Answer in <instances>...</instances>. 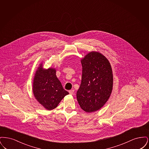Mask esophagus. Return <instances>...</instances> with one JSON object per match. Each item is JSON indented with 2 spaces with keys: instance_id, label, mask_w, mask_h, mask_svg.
Returning <instances> with one entry per match:
<instances>
[{
  "instance_id": "1",
  "label": "esophagus",
  "mask_w": 149,
  "mask_h": 149,
  "mask_svg": "<svg viewBox=\"0 0 149 149\" xmlns=\"http://www.w3.org/2000/svg\"><path fill=\"white\" fill-rule=\"evenodd\" d=\"M69 93L70 94H71V95H72L73 94H74V90H70L69 91Z\"/></svg>"
}]
</instances>
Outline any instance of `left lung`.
<instances>
[{
  "instance_id": "1",
  "label": "left lung",
  "mask_w": 149,
  "mask_h": 149,
  "mask_svg": "<svg viewBox=\"0 0 149 149\" xmlns=\"http://www.w3.org/2000/svg\"><path fill=\"white\" fill-rule=\"evenodd\" d=\"M81 63V81L77 98L86 112H95L104 105L112 93L111 66L106 57L97 52L89 53Z\"/></svg>"
}]
</instances>
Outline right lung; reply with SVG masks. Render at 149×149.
<instances>
[{
	"label": "right lung",
	"instance_id": "right-lung-1",
	"mask_svg": "<svg viewBox=\"0 0 149 149\" xmlns=\"http://www.w3.org/2000/svg\"><path fill=\"white\" fill-rule=\"evenodd\" d=\"M33 92L36 99L48 110L55 108L64 97L69 94L57 78L56 70H44L42 65L36 71Z\"/></svg>",
	"mask_w": 149,
	"mask_h": 149
}]
</instances>
